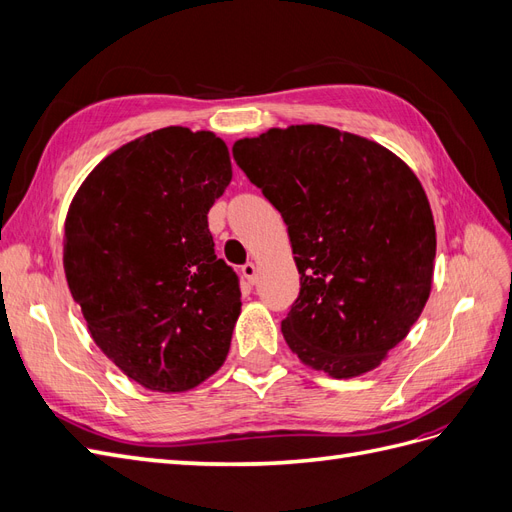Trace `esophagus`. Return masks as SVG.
I'll return each instance as SVG.
<instances>
[{
	"label": "esophagus",
	"instance_id": "obj_1",
	"mask_svg": "<svg viewBox=\"0 0 512 512\" xmlns=\"http://www.w3.org/2000/svg\"><path fill=\"white\" fill-rule=\"evenodd\" d=\"M241 273H243V277L250 284H254L256 282V275H258V267L254 265V262H245V265L241 267Z\"/></svg>",
	"mask_w": 512,
	"mask_h": 512
}]
</instances>
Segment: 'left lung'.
<instances>
[{
	"mask_svg": "<svg viewBox=\"0 0 512 512\" xmlns=\"http://www.w3.org/2000/svg\"><path fill=\"white\" fill-rule=\"evenodd\" d=\"M288 226L301 290L282 320L290 350L331 378L378 367L431 292L436 226L410 166L329 126L271 128L232 145Z\"/></svg>",
	"mask_w": 512,
	"mask_h": 512,
	"instance_id": "obj_1",
	"label": "left lung"
}]
</instances>
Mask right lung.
Segmentation results:
<instances>
[{
	"label": "right lung",
	"mask_w": 512,
	"mask_h": 512,
	"mask_svg": "<svg viewBox=\"0 0 512 512\" xmlns=\"http://www.w3.org/2000/svg\"><path fill=\"white\" fill-rule=\"evenodd\" d=\"M230 179L222 138L170 126L106 156L70 203L72 297L96 346L149 391H190L228 354L241 290L207 213Z\"/></svg>",
	"instance_id": "add662e5"
}]
</instances>
